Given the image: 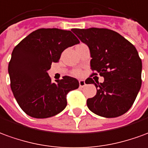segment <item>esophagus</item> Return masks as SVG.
<instances>
[{"mask_svg": "<svg viewBox=\"0 0 148 148\" xmlns=\"http://www.w3.org/2000/svg\"><path fill=\"white\" fill-rule=\"evenodd\" d=\"M79 87H81V88L84 87L86 84L85 81H84V80H83V79H80V80H79Z\"/></svg>", "mask_w": 148, "mask_h": 148, "instance_id": "34e87169", "label": "esophagus"}]
</instances>
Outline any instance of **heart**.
Masks as SVG:
<instances>
[{
    "label": "heart",
    "mask_w": 148,
    "mask_h": 148,
    "mask_svg": "<svg viewBox=\"0 0 148 148\" xmlns=\"http://www.w3.org/2000/svg\"><path fill=\"white\" fill-rule=\"evenodd\" d=\"M74 75H75V76H80V75H81V72H80V71H76V72H74Z\"/></svg>",
    "instance_id": "b5f03b06"
}]
</instances>
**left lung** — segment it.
Returning a JSON list of instances; mask_svg holds the SVG:
<instances>
[{"label":"left lung","instance_id":"left-lung-1","mask_svg":"<svg viewBox=\"0 0 148 148\" xmlns=\"http://www.w3.org/2000/svg\"><path fill=\"white\" fill-rule=\"evenodd\" d=\"M88 45L91 69L105 78L95 83L88 77L86 84H94L96 95L87 100L89 110L106 118L126 113L132 106L142 84V61L136 47L118 32L108 29H72Z\"/></svg>","mask_w":148,"mask_h":148}]
</instances>
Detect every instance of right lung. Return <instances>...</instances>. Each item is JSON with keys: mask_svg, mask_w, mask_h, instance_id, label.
Instances as JSON below:
<instances>
[{"mask_svg": "<svg viewBox=\"0 0 148 148\" xmlns=\"http://www.w3.org/2000/svg\"><path fill=\"white\" fill-rule=\"evenodd\" d=\"M79 41L71 31L36 30L16 46L9 64L10 86L25 112L36 119L49 118L67 106V94L79 88V81L65 76L52 83L48 71L58 62L63 51Z\"/></svg>", "mask_w": 148, "mask_h": 148, "instance_id": "add662e5", "label": "right lung"}]
</instances>
